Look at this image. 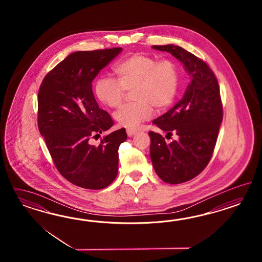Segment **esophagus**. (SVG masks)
Returning <instances> with one entry per match:
<instances>
[{
    "label": "esophagus",
    "instance_id": "esophagus-1",
    "mask_svg": "<svg viewBox=\"0 0 262 262\" xmlns=\"http://www.w3.org/2000/svg\"><path fill=\"white\" fill-rule=\"evenodd\" d=\"M136 134V130L134 128H127V136H133Z\"/></svg>",
    "mask_w": 262,
    "mask_h": 262
}]
</instances>
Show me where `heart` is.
<instances>
[{
	"label": "heart",
	"mask_w": 262,
	"mask_h": 262,
	"mask_svg": "<svg viewBox=\"0 0 262 262\" xmlns=\"http://www.w3.org/2000/svg\"><path fill=\"white\" fill-rule=\"evenodd\" d=\"M117 80L103 77L96 81V97L101 103L118 108L126 91H130L134 102L124 105L115 113L121 126L136 127L150 119L156 111L167 110L180 85V71L174 60L136 53L127 56L115 66Z\"/></svg>",
	"instance_id": "obj_1"
}]
</instances>
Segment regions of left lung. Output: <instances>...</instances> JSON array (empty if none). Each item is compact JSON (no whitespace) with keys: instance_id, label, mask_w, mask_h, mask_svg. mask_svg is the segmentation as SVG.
I'll return each mask as SVG.
<instances>
[{"instance_id":"1","label":"left lung","mask_w":262,"mask_h":262,"mask_svg":"<svg viewBox=\"0 0 262 262\" xmlns=\"http://www.w3.org/2000/svg\"><path fill=\"white\" fill-rule=\"evenodd\" d=\"M170 53L184 65L191 82L183 98L152 123L168 135L170 143L150 132L152 166L167 183H185L197 177L212 158L223 120L220 88L214 73L206 61L176 45L152 46Z\"/></svg>"}]
</instances>
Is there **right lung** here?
Here are the masks:
<instances>
[{"label":"right lung","instance_id":"right-lung-1","mask_svg":"<svg viewBox=\"0 0 262 262\" xmlns=\"http://www.w3.org/2000/svg\"><path fill=\"white\" fill-rule=\"evenodd\" d=\"M122 48L75 52L48 73L38 91L37 124L57 171L86 189H103L116 178L118 149L125 128L112 132L99 145L91 138L114 122L99 107L92 81Z\"/></svg>","mask_w":262,"mask_h":262}]
</instances>
